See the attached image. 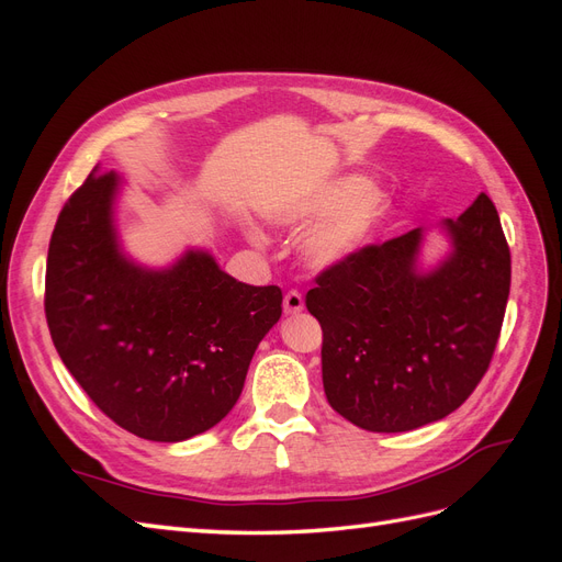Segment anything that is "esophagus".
<instances>
[{"mask_svg":"<svg viewBox=\"0 0 562 562\" xmlns=\"http://www.w3.org/2000/svg\"><path fill=\"white\" fill-rule=\"evenodd\" d=\"M283 310L285 314H300L304 310V300L300 291H288L283 297Z\"/></svg>","mask_w":562,"mask_h":562,"instance_id":"1","label":"esophagus"}]
</instances>
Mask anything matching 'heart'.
<instances>
[{
	"label": "heart",
	"instance_id": "b5f03b06",
	"mask_svg": "<svg viewBox=\"0 0 562 562\" xmlns=\"http://www.w3.org/2000/svg\"><path fill=\"white\" fill-rule=\"evenodd\" d=\"M389 211V199L361 176H345L323 184L312 196L285 209V225H312L300 244L307 265L330 269L351 262L378 234Z\"/></svg>",
	"mask_w": 562,
	"mask_h": 562
}]
</instances>
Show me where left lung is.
I'll list each match as a JSON object with an SVG mask.
<instances>
[{
	"label": "left lung",
	"instance_id": "1",
	"mask_svg": "<svg viewBox=\"0 0 562 562\" xmlns=\"http://www.w3.org/2000/svg\"><path fill=\"white\" fill-rule=\"evenodd\" d=\"M446 227L452 255L431 274H415L422 232L411 229L318 271L304 300L323 330L326 398L366 431H411L443 419L490 368L512 252L485 194Z\"/></svg>",
	"mask_w": 562,
	"mask_h": 562
}]
</instances>
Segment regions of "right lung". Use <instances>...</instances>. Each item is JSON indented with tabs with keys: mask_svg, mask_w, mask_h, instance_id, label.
<instances>
[{
	"mask_svg": "<svg viewBox=\"0 0 562 562\" xmlns=\"http://www.w3.org/2000/svg\"><path fill=\"white\" fill-rule=\"evenodd\" d=\"M116 182L95 168L56 220L48 333L100 413L135 436L176 443L215 427L239 401L283 293L232 279L206 252H187L166 271L126 262L112 229Z\"/></svg>",
	"mask_w": 562,
	"mask_h": 562,
	"instance_id": "right-lung-1",
	"label": "right lung"
}]
</instances>
